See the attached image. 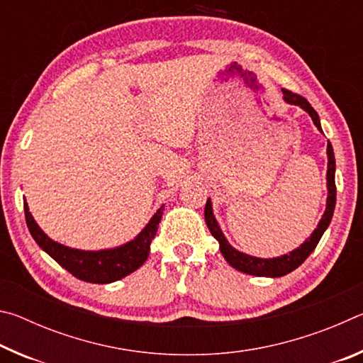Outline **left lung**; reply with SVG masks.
Masks as SVG:
<instances>
[{"label": "left lung", "instance_id": "1", "mask_svg": "<svg viewBox=\"0 0 363 363\" xmlns=\"http://www.w3.org/2000/svg\"><path fill=\"white\" fill-rule=\"evenodd\" d=\"M284 99L285 102L291 104V106H299L301 108H304L307 113L311 115L314 125L318 128V131H322L320 126V120H318V115L314 108L311 107V104L304 99L303 96L294 94L291 91L284 89ZM327 155H328V171H327V187H328V199H327V210H325L323 216L318 223L317 229L312 232V235L307 238V240L301 245L299 248L290 251V255H284L279 257H272V259H262V257H255L250 255L240 253V251L232 248L229 242L225 240L223 230L218 225L216 218L213 216V208H211V200H206V206H205V220L208 229H210L211 235L216 238L219 242V250L223 256L225 257V261L230 264L233 269L240 270L243 274H250V275H256V277H281V275L290 274L291 270L299 267L303 264L307 256H309L312 251L315 250L318 240H320L323 232L327 230V227L330 225V220L333 218V211H335V205H336V184H335V169H336V163H335V153H333V147L328 143L327 145Z\"/></svg>", "mask_w": 363, "mask_h": 363}]
</instances>
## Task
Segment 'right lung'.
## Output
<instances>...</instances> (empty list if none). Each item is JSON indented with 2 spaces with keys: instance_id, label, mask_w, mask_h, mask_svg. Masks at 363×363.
Returning <instances> with one entry per match:
<instances>
[{
  "instance_id": "right-lung-1",
  "label": "right lung",
  "mask_w": 363,
  "mask_h": 363,
  "mask_svg": "<svg viewBox=\"0 0 363 363\" xmlns=\"http://www.w3.org/2000/svg\"><path fill=\"white\" fill-rule=\"evenodd\" d=\"M26 210V220L33 240L40 245L43 251L59 262L65 270H69L72 275L89 284H112L126 275H130L134 270L139 269L149 257L150 243L158 230V224L163 216V206L158 208V211L153 214L143 232L121 247L99 250V251H84L64 247L57 242L49 238L45 232L40 229V225L35 223V219L28 211L27 201L23 203Z\"/></svg>"
}]
</instances>
